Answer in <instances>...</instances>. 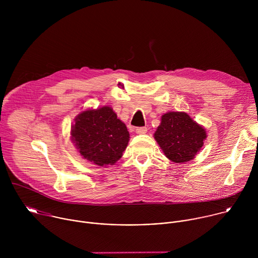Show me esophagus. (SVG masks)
I'll list each match as a JSON object with an SVG mask.
<instances>
[{"label": "esophagus", "instance_id": "34e87169", "mask_svg": "<svg viewBox=\"0 0 258 258\" xmlns=\"http://www.w3.org/2000/svg\"><path fill=\"white\" fill-rule=\"evenodd\" d=\"M136 133L138 135H143L147 133V127L146 126H140V127H136Z\"/></svg>", "mask_w": 258, "mask_h": 258}]
</instances>
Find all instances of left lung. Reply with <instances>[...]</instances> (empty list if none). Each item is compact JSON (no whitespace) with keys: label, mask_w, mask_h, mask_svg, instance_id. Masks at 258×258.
I'll use <instances>...</instances> for the list:
<instances>
[{"label":"left lung","mask_w":258,"mask_h":258,"mask_svg":"<svg viewBox=\"0 0 258 258\" xmlns=\"http://www.w3.org/2000/svg\"><path fill=\"white\" fill-rule=\"evenodd\" d=\"M164 155L175 163L190 161L203 146L205 130L185 112H168L154 134Z\"/></svg>","instance_id":"obj_1"}]
</instances>
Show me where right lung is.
Here are the masks:
<instances>
[{"label":"right lung","instance_id":"1","mask_svg":"<svg viewBox=\"0 0 258 258\" xmlns=\"http://www.w3.org/2000/svg\"><path fill=\"white\" fill-rule=\"evenodd\" d=\"M71 136L82 156L98 166L114 164L130 141L125 124L108 106L81 113Z\"/></svg>","mask_w":258,"mask_h":258}]
</instances>
